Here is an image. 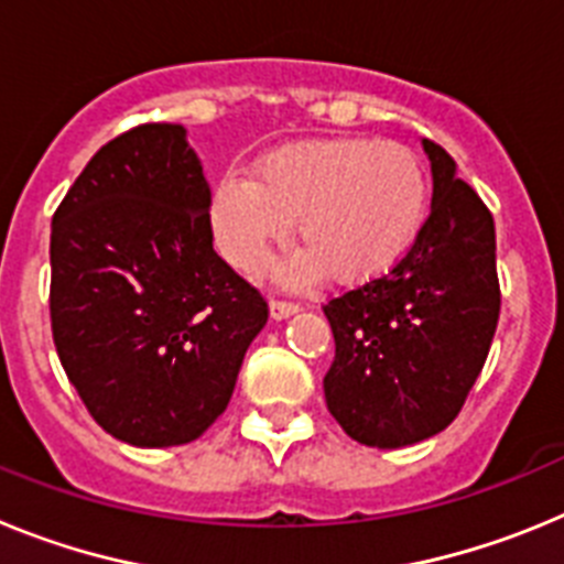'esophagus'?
Returning a JSON list of instances; mask_svg holds the SVG:
<instances>
[{"label": "esophagus", "instance_id": "34e87169", "mask_svg": "<svg viewBox=\"0 0 564 564\" xmlns=\"http://www.w3.org/2000/svg\"><path fill=\"white\" fill-rule=\"evenodd\" d=\"M293 313H299V305H293V302H271L273 322H282V318L293 316Z\"/></svg>", "mask_w": 564, "mask_h": 564}]
</instances>
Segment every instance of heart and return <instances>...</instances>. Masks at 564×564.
I'll return each mask as SVG.
<instances>
[{
  "instance_id": "1",
  "label": "heart",
  "mask_w": 564,
  "mask_h": 564,
  "mask_svg": "<svg viewBox=\"0 0 564 564\" xmlns=\"http://www.w3.org/2000/svg\"><path fill=\"white\" fill-rule=\"evenodd\" d=\"M430 208V177L412 149L372 138H327L279 147L251 174L228 172L214 186L212 228L237 271L257 276L285 246L291 223L305 251L279 276L305 285H356L390 271L410 251Z\"/></svg>"
}]
</instances>
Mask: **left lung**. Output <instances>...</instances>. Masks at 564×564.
Returning <instances> with one entry per match:
<instances>
[{
	"label": "left lung",
	"mask_w": 564,
	"mask_h": 564,
	"mask_svg": "<svg viewBox=\"0 0 564 564\" xmlns=\"http://www.w3.org/2000/svg\"><path fill=\"white\" fill-rule=\"evenodd\" d=\"M432 208L406 257L325 305L336 358L330 415L352 441L401 449L449 426L486 364L500 318L495 220L457 163L421 141Z\"/></svg>",
	"instance_id": "obj_1"
}]
</instances>
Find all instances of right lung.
<instances>
[{
    "label": "right lung",
    "mask_w": 564,
    "mask_h": 564,
    "mask_svg": "<svg viewBox=\"0 0 564 564\" xmlns=\"http://www.w3.org/2000/svg\"><path fill=\"white\" fill-rule=\"evenodd\" d=\"M181 123L84 166L53 217L50 318L98 426L141 449L200 437L231 401L268 305L212 246V188Z\"/></svg>",
    "instance_id": "obj_1"
}]
</instances>
